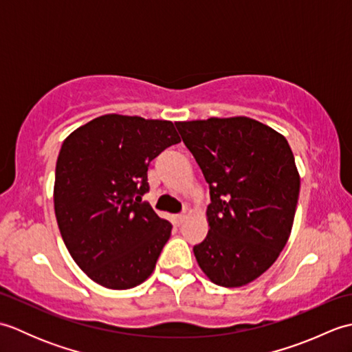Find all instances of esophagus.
I'll use <instances>...</instances> for the list:
<instances>
[{
	"label": "esophagus",
	"mask_w": 352,
	"mask_h": 352,
	"mask_svg": "<svg viewBox=\"0 0 352 352\" xmlns=\"http://www.w3.org/2000/svg\"><path fill=\"white\" fill-rule=\"evenodd\" d=\"M184 219H186V214H184V213H182V214H177L175 218H174V221H175L177 226H182V223L184 222Z\"/></svg>",
	"instance_id": "obj_1"
}]
</instances>
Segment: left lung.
<instances>
[{"mask_svg":"<svg viewBox=\"0 0 352 352\" xmlns=\"http://www.w3.org/2000/svg\"><path fill=\"white\" fill-rule=\"evenodd\" d=\"M175 125L210 188V230L193 254L214 284L245 286L287 243L300 197L294 153L286 138L251 118Z\"/></svg>","mask_w":352,"mask_h":352,"instance_id":"left-lung-1","label":"left lung"}]
</instances>
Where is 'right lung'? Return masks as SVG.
I'll list each match as a JSON object with an SVG mask.
<instances>
[{"label": "right lung", "instance_id": "obj_1", "mask_svg": "<svg viewBox=\"0 0 352 352\" xmlns=\"http://www.w3.org/2000/svg\"><path fill=\"white\" fill-rule=\"evenodd\" d=\"M178 142L170 121L124 115L95 118L65 139L56 218L72 258L95 283L124 290L153 274L172 226L142 197L149 162Z\"/></svg>", "mask_w": 352, "mask_h": 352}]
</instances>
